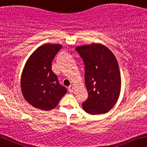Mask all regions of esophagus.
<instances>
[{"mask_svg": "<svg viewBox=\"0 0 147 147\" xmlns=\"http://www.w3.org/2000/svg\"><path fill=\"white\" fill-rule=\"evenodd\" d=\"M74 86L73 85H70V86L69 87V91L70 92H74Z\"/></svg>", "mask_w": 147, "mask_h": 147, "instance_id": "1", "label": "esophagus"}]
</instances>
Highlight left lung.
Instances as JSON below:
<instances>
[{
  "label": "left lung",
  "mask_w": 147,
  "mask_h": 147,
  "mask_svg": "<svg viewBox=\"0 0 147 147\" xmlns=\"http://www.w3.org/2000/svg\"><path fill=\"white\" fill-rule=\"evenodd\" d=\"M76 50L85 64V80L88 92L82 108L90 115L106 113L115 105L121 92V76L113 52L100 44L83 45Z\"/></svg>",
  "instance_id": "1"
}]
</instances>
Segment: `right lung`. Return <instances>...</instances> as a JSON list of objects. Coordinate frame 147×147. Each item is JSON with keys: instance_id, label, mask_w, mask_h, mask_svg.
<instances>
[{"instance_id": "add662e5", "label": "right lung", "mask_w": 147, "mask_h": 147, "mask_svg": "<svg viewBox=\"0 0 147 147\" xmlns=\"http://www.w3.org/2000/svg\"><path fill=\"white\" fill-rule=\"evenodd\" d=\"M60 44H45L29 57L23 70L21 87L26 101L34 108L50 110L57 106L67 90L58 81L51 65Z\"/></svg>"}]
</instances>
